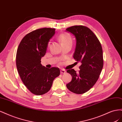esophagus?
<instances>
[{
	"label": "esophagus",
	"instance_id": "1",
	"mask_svg": "<svg viewBox=\"0 0 122 122\" xmlns=\"http://www.w3.org/2000/svg\"><path fill=\"white\" fill-rule=\"evenodd\" d=\"M66 72V71L65 70H63V69H61V74H64V73H65Z\"/></svg>",
	"mask_w": 122,
	"mask_h": 122
}]
</instances>
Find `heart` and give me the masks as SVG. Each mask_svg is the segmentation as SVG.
Returning <instances> with one entry per match:
<instances>
[{"label":"heart","instance_id":"heart-1","mask_svg":"<svg viewBox=\"0 0 122 122\" xmlns=\"http://www.w3.org/2000/svg\"><path fill=\"white\" fill-rule=\"evenodd\" d=\"M58 39L61 42V45H66L68 44L72 43V39L71 36L67 33H62L58 36ZM49 46V43L48 44V46Z\"/></svg>","mask_w":122,"mask_h":122}]
</instances>
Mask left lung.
<instances>
[{
  "label": "left lung",
  "instance_id": "obj_1",
  "mask_svg": "<svg viewBox=\"0 0 122 122\" xmlns=\"http://www.w3.org/2000/svg\"><path fill=\"white\" fill-rule=\"evenodd\" d=\"M75 36L76 44L73 57L81 62L80 70L67 71L72 79L66 86L74 93L82 94L89 91L96 83L103 66L101 43L94 33L86 26L74 25L66 29Z\"/></svg>",
  "mask_w": 122,
  "mask_h": 122
}]
</instances>
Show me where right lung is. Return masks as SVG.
Segmentation results:
<instances>
[{"label": "right lung", "mask_w": 122, "mask_h": 122, "mask_svg": "<svg viewBox=\"0 0 122 122\" xmlns=\"http://www.w3.org/2000/svg\"><path fill=\"white\" fill-rule=\"evenodd\" d=\"M55 30V28H42L29 32L22 39L17 49L16 61L18 73L25 86L36 95L47 93L54 79L60 74L58 68L48 69L41 64Z\"/></svg>", "instance_id": "obj_1"}]
</instances>
